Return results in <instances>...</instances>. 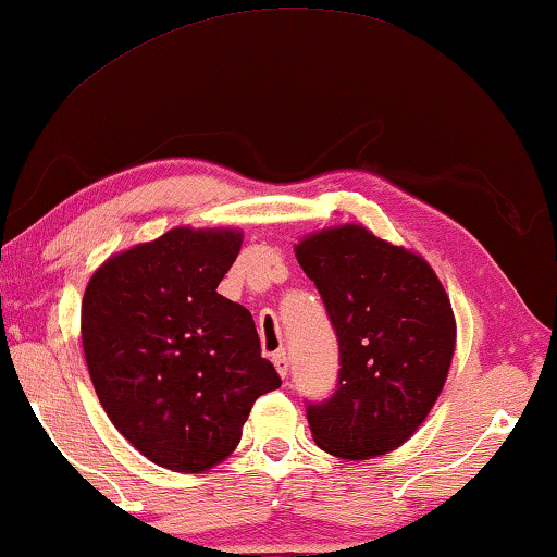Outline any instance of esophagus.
Instances as JSON below:
<instances>
[{"instance_id": "1", "label": "esophagus", "mask_w": 557, "mask_h": 557, "mask_svg": "<svg viewBox=\"0 0 557 557\" xmlns=\"http://www.w3.org/2000/svg\"><path fill=\"white\" fill-rule=\"evenodd\" d=\"M271 359H273V364H276L278 374L281 376H288V354H286V349H278Z\"/></svg>"}]
</instances>
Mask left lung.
Wrapping results in <instances>:
<instances>
[{
  "instance_id": "obj_1",
  "label": "left lung",
  "mask_w": 557,
  "mask_h": 557,
  "mask_svg": "<svg viewBox=\"0 0 557 557\" xmlns=\"http://www.w3.org/2000/svg\"><path fill=\"white\" fill-rule=\"evenodd\" d=\"M296 259L326 306L338 342L329 399L304 401L313 442L367 459L412 437L430 414L455 351V317L430 263L361 225L321 231Z\"/></svg>"
}]
</instances>
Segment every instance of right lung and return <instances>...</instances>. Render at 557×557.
Masks as SVG:
<instances>
[{
    "instance_id": "obj_1",
    "label": "right lung",
    "mask_w": 557,
    "mask_h": 557,
    "mask_svg": "<svg viewBox=\"0 0 557 557\" xmlns=\"http://www.w3.org/2000/svg\"><path fill=\"white\" fill-rule=\"evenodd\" d=\"M238 251L236 231L173 228L87 284L83 349L100 405L168 470L223 462L253 401L281 386L251 311L215 292Z\"/></svg>"
}]
</instances>
